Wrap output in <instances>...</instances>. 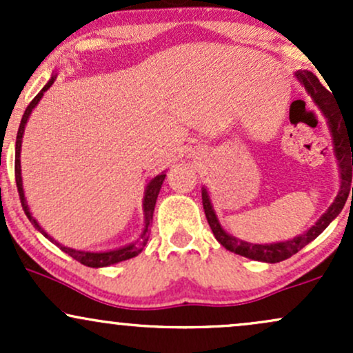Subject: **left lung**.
I'll list each match as a JSON object with an SVG mask.
<instances>
[{
    "label": "left lung",
    "instance_id": "left-lung-1",
    "mask_svg": "<svg viewBox=\"0 0 353 353\" xmlns=\"http://www.w3.org/2000/svg\"><path fill=\"white\" fill-rule=\"evenodd\" d=\"M297 78L301 79V83L305 86L309 94L314 98L315 104L322 109V112L325 114L327 121H329L332 137H334V151L337 156L339 168H340V179H342V185L335 197L334 204L330 205L329 210L319 219L317 224L314 228H310L305 234L302 236L294 237L292 241L285 242H277V244H269V245H261V244H249V242L239 241V239L229 236L224 229L219 224L216 214H214L212 205H210L208 190L202 189V205H204L205 217L212 229L214 236L221 245H224L225 249L230 252H236L239 255H244V257L254 259V261H262L269 262V264H275V262H282L285 259L292 257L294 254H297L299 250L303 249L309 242L314 241L315 237L325 230L327 225L339 216L340 210L345 205L347 197L350 196L352 189V199H353V188H352V168H353V114L352 112L343 111V106H340L337 99H334V92L330 94V91H327L325 88L320 84L317 76L312 74L310 71H301L297 72Z\"/></svg>",
    "mask_w": 353,
    "mask_h": 353
}]
</instances>
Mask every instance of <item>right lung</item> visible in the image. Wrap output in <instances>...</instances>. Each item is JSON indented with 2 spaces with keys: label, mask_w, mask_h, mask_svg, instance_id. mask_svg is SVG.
Returning <instances> with one entry per match:
<instances>
[{
  "label": "right lung",
  "mask_w": 353,
  "mask_h": 353,
  "mask_svg": "<svg viewBox=\"0 0 353 353\" xmlns=\"http://www.w3.org/2000/svg\"><path fill=\"white\" fill-rule=\"evenodd\" d=\"M54 83V78L50 79V83L44 86L41 91L36 94V98L31 101L30 104H28L26 111H24L23 114V119H21V124H19V129H18V136H16V156H14V179H16V188H18V194H19V201H21V205H23V210L24 214H26L28 219L31 221V224L34 225L36 229L39 230V232L43 234L44 237H48L52 244H56L59 247L63 252H66L68 255H71L72 259H76V261L81 262L83 265H88V267H108V265H112V264H117V262H123V261H128V259H132L136 257L137 254L141 252V250L144 249L145 242H148L149 239V224L152 222V214H154V205H156V201H157V196H159V190H161V185H163L164 182V177L165 174L163 172L161 176H156L154 179L149 182L148 188H145V194H144V216H145V228H144V232L143 236H141V241L139 242H134V244H129L123 247V249H116V250H109V252H84V250H74V249H70V247H64L61 245L59 242H56L54 239H51L48 236L44 230L39 228L38 222L34 221L33 216L30 214V208H28L26 204V199H24V192H23V181H21V164H19V152H21V141H23V132H24V125H26V121L28 117H30L31 111H33L36 104L39 103V99L43 98V92L46 91V89L51 88V84Z\"/></svg>",
  "instance_id": "1"
}]
</instances>
